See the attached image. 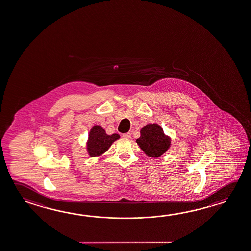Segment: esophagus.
Listing matches in <instances>:
<instances>
[{"mask_svg": "<svg viewBox=\"0 0 251 251\" xmlns=\"http://www.w3.org/2000/svg\"><path fill=\"white\" fill-rule=\"evenodd\" d=\"M123 137H124V138H127V139H129L130 137H131V134L130 133H124V134H123Z\"/></svg>", "mask_w": 251, "mask_h": 251, "instance_id": "1", "label": "esophagus"}]
</instances>
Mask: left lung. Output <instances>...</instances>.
Masks as SVG:
<instances>
[{
	"mask_svg": "<svg viewBox=\"0 0 251 251\" xmlns=\"http://www.w3.org/2000/svg\"><path fill=\"white\" fill-rule=\"evenodd\" d=\"M137 145L148 157L158 158L171 147V137L166 136L163 129L156 123L147 124L140 130Z\"/></svg>",
	"mask_w": 251,
	"mask_h": 251,
	"instance_id": "8db88e82",
	"label": "left lung"
}]
</instances>
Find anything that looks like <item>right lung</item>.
Masks as SVG:
<instances>
[{
    "label": "right lung",
    "instance_id": "right-lung-1",
    "mask_svg": "<svg viewBox=\"0 0 251 251\" xmlns=\"http://www.w3.org/2000/svg\"><path fill=\"white\" fill-rule=\"evenodd\" d=\"M120 138L118 134L107 135L100 125H95L90 129L87 142V151L90 157L101 156L107 151L112 144Z\"/></svg>",
    "mask_w": 251,
    "mask_h": 251
}]
</instances>
